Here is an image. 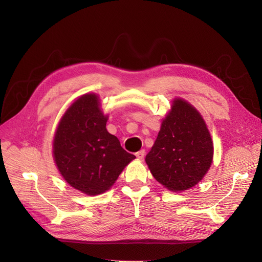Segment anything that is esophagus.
<instances>
[{
	"label": "esophagus",
	"instance_id": "1",
	"mask_svg": "<svg viewBox=\"0 0 262 262\" xmlns=\"http://www.w3.org/2000/svg\"><path fill=\"white\" fill-rule=\"evenodd\" d=\"M144 156H145V150L144 149H141V150H139V152L136 153V157L140 159V160H143Z\"/></svg>",
	"mask_w": 262,
	"mask_h": 262
}]
</instances>
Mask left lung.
I'll return each mask as SVG.
<instances>
[{"mask_svg":"<svg viewBox=\"0 0 262 262\" xmlns=\"http://www.w3.org/2000/svg\"><path fill=\"white\" fill-rule=\"evenodd\" d=\"M213 160V142L203 116L182 98L172 100L157 139L145 157L155 180L173 192L198 185Z\"/></svg>","mask_w":262,"mask_h":262,"instance_id":"obj_1","label":"left lung"}]
</instances>
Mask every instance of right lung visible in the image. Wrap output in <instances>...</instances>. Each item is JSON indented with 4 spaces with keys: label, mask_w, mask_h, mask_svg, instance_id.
Instances as JSON below:
<instances>
[{
    "label": "right lung",
    "mask_w": 262,
    "mask_h": 262,
    "mask_svg": "<svg viewBox=\"0 0 262 262\" xmlns=\"http://www.w3.org/2000/svg\"><path fill=\"white\" fill-rule=\"evenodd\" d=\"M108 117L101 108L99 94L85 93L67 108L53 137V158L60 175L90 196L112 188L136 158L108 133Z\"/></svg>",
    "instance_id": "obj_1"
}]
</instances>
